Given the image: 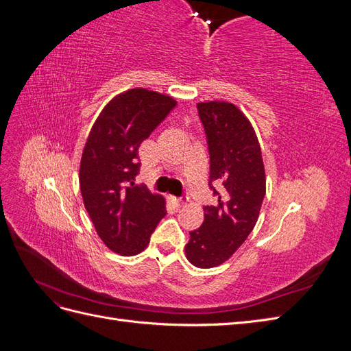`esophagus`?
<instances>
[{
	"instance_id": "34e87169",
	"label": "esophagus",
	"mask_w": 351,
	"mask_h": 351,
	"mask_svg": "<svg viewBox=\"0 0 351 351\" xmlns=\"http://www.w3.org/2000/svg\"><path fill=\"white\" fill-rule=\"evenodd\" d=\"M171 200H173V204H174V206H176V208H182V206H184V205L187 204L189 197H187V196H182V197H173Z\"/></svg>"
}]
</instances>
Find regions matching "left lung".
<instances>
[{
    "mask_svg": "<svg viewBox=\"0 0 351 351\" xmlns=\"http://www.w3.org/2000/svg\"><path fill=\"white\" fill-rule=\"evenodd\" d=\"M210 158L209 183L218 204L204 208V224L190 231L186 258L196 268H214L228 261L256 226L267 193V177L258 136L234 104L199 102Z\"/></svg>",
    "mask_w": 351,
    "mask_h": 351,
    "instance_id": "obj_1",
    "label": "left lung"
}]
</instances>
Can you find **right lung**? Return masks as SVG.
<instances>
[{
    "mask_svg": "<svg viewBox=\"0 0 351 351\" xmlns=\"http://www.w3.org/2000/svg\"><path fill=\"white\" fill-rule=\"evenodd\" d=\"M176 101L143 88L129 89L105 105L83 147L79 184L84 208L99 239L121 256H134L149 244L165 199L134 184L141 143L151 136Z\"/></svg>",
    "mask_w": 351,
    "mask_h": 351,
    "instance_id": "right-lung-1",
    "label": "right lung"
}]
</instances>
